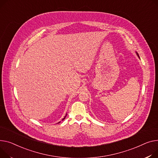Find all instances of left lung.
<instances>
[{"instance_id": "obj_1", "label": "left lung", "mask_w": 158, "mask_h": 158, "mask_svg": "<svg viewBox=\"0 0 158 158\" xmlns=\"http://www.w3.org/2000/svg\"><path fill=\"white\" fill-rule=\"evenodd\" d=\"M136 55H137V56H138V57H139V58H140V56H139V54H138V53H137V52H136Z\"/></svg>"}]
</instances>
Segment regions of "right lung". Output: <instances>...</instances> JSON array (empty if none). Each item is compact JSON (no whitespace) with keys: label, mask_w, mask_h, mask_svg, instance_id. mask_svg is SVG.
Wrapping results in <instances>:
<instances>
[{"label":"right lung","mask_w":158,"mask_h":158,"mask_svg":"<svg viewBox=\"0 0 158 158\" xmlns=\"http://www.w3.org/2000/svg\"><path fill=\"white\" fill-rule=\"evenodd\" d=\"M67 114H66V115H65V117H64V118H63V119H62V121H63V120H64V119H65V118H66V116H67ZM60 123V122H58V123Z\"/></svg>","instance_id":"obj_1"}]
</instances>
